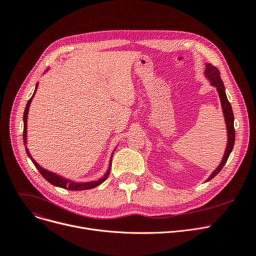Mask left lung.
Masks as SVG:
<instances>
[{
  "label": "left lung",
  "instance_id": "1",
  "mask_svg": "<svg viewBox=\"0 0 256 256\" xmlns=\"http://www.w3.org/2000/svg\"><path fill=\"white\" fill-rule=\"evenodd\" d=\"M206 68L204 74H206V78L210 80L212 86L217 88V91L219 93L221 106H222V111H223V114H224L226 128H227V146H226V150H225L223 158L221 160L220 165L217 167V169L214 170L210 174V178L206 180V182H208V180H210L212 178L216 176L217 174L221 171V169L223 168V166L227 162L228 158H230V154L232 152L234 145L236 132H234V112H232V109L230 102H228V100H227L226 93H225V87H224V84H223V80H221V76H220V72H219L217 67H214L210 63L206 64Z\"/></svg>",
  "mask_w": 256,
  "mask_h": 256
}]
</instances>
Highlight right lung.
Wrapping results in <instances>:
<instances>
[{
    "instance_id": "1",
    "label": "right lung",
    "mask_w": 256,
    "mask_h": 256,
    "mask_svg": "<svg viewBox=\"0 0 256 256\" xmlns=\"http://www.w3.org/2000/svg\"><path fill=\"white\" fill-rule=\"evenodd\" d=\"M37 87H38V83L36 84V87H35V91L33 93L32 98L28 100V102H26V109H24V147H26V154H28V156L31 158V160L33 162V164L35 165V167L37 168V170L40 172V174L44 178V180H46L50 184L56 186H59V188H63V189H68V190H72V191H83V190H89V189H92V188H96L98 186H100V184H102L106 178L108 176H109L110 174V170H111V165H112V156H111V160H110V164H109V168H108L106 172L104 173V176L96 180V182H72V180H66V178H63L62 176H58V174L56 173H52L48 170H46L44 169L42 166H39L36 162L35 160L31 156L30 152H29V150L26 148V119H28V112H29V108H30V104H31V102L35 96V92L37 90ZM113 156V154H112Z\"/></svg>"
}]
</instances>
